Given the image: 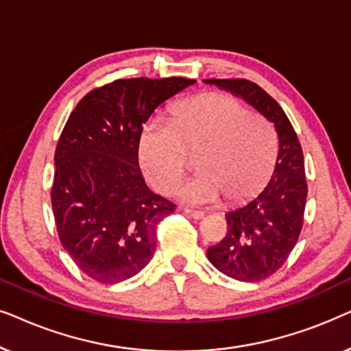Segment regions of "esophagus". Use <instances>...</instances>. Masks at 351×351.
I'll return each mask as SVG.
<instances>
[{
    "instance_id": "34e87169",
    "label": "esophagus",
    "mask_w": 351,
    "mask_h": 351,
    "mask_svg": "<svg viewBox=\"0 0 351 351\" xmlns=\"http://www.w3.org/2000/svg\"><path fill=\"white\" fill-rule=\"evenodd\" d=\"M184 213L189 215V217H191V219H196V220H199V219H203L204 217V213L203 210H193V209H189V208H185L184 209Z\"/></svg>"
}]
</instances>
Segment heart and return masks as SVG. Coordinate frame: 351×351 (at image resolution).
Masks as SVG:
<instances>
[{
	"instance_id": "obj_1",
	"label": "heart",
	"mask_w": 351,
	"mask_h": 351,
	"mask_svg": "<svg viewBox=\"0 0 351 351\" xmlns=\"http://www.w3.org/2000/svg\"><path fill=\"white\" fill-rule=\"evenodd\" d=\"M199 152L201 174L177 190L191 204L227 196L241 203L258 193L273 174L280 142L273 124L228 94H204L176 105L171 123L152 119L138 138L143 174L161 193H171Z\"/></svg>"
}]
</instances>
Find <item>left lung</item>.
<instances>
[{
  "label": "left lung",
  "instance_id": "obj_1",
  "mask_svg": "<svg viewBox=\"0 0 351 351\" xmlns=\"http://www.w3.org/2000/svg\"><path fill=\"white\" fill-rule=\"evenodd\" d=\"M204 83L243 97L275 124L280 138L268 185L247 204L225 214L227 234L208 249L209 262L223 275L238 281H262L285 265L300 237L308 193L304 153L285 110L261 86L243 78H210Z\"/></svg>",
  "mask_w": 351,
  "mask_h": 351
}]
</instances>
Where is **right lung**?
I'll list each match as a JSON object with an SVG mask.
<instances>
[{
    "label": "right lung",
    "mask_w": 351,
    "mask_h": 351,
    "mask_svg": "<svg viewBox=\"0 0 351 351\" xmlns=\"http://www.w3.org/2000/svg\"><path fill=\"white\" fill-rule=\"evenodd\" d=\"M195 80H114L84 95L56 148L52 213L62 246L84 275L114 285L137 275L156 227L176 204L155 195L138 167V138L156 107Z\"/></svg>",
    "instance_id": "right-lung-1"
}]
</instances>
